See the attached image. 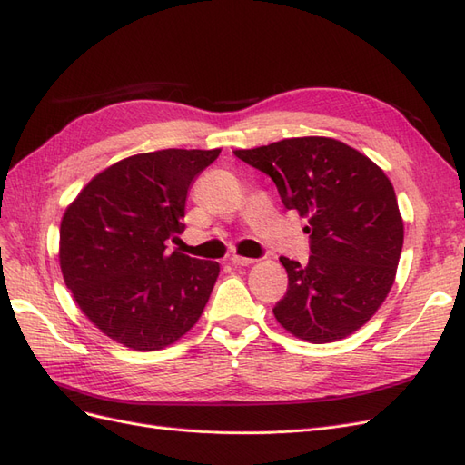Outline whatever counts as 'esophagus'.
Listing matches in <instances>:
<instances>
[{
  "instance_id": "obj_1",
  "label": "esophagus",
  "mask_w": 465,
  "mask_h": 465,
  "mask_svg": "<svg viewBox=\"0 0 465 465\" xmlns=\"http://www.w3.org/2000/svg\"><path fill=\"white\" fill-rule=\"evenodd\" d=\"M230 261H232V265H235V267H247V265L253 263L252 257H243V255H232Z\"/></svg>"
}]
</instances>
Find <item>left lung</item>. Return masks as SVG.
Wrapping results in <instances>:
<instances>
[{"instance_id":"obj_1","label":"left lung","mask_w":465,"mask_h":465,"mask_svg":"<svg viewBox=\"0 0 465 465\" xmlns=\"http://www.w3.org/2000/svg\"><path fill=\"white\" fill-rule=\"evenodd\" d=\"M233 154L269 174L284 208L308 218V263L281 257L289 289L272 308L279 324L311 343L353 334L387 299L401 259L404 228L387 174L330 137H292Z\"/></svg>"}]
</instances>
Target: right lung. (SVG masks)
<instances>
[{"label": "right lung", "instance_id": "right-lung-1", "mask_svg": "<svg viewBox=\"0 0 465 465\" xmlns=\"http://www.w3.org/2000/svg\"><path fill=\"white\" fill-rule=\"evenodd\" d=\"M218 154H134L94 176L64 212L58 259L66 287L90 322L125 348L171 346L204 312L220 265L169 253L164 242L184 232L188 188Z\"/></svg>", "mask_w": 465, "mask_h": 465}]
</instances>
